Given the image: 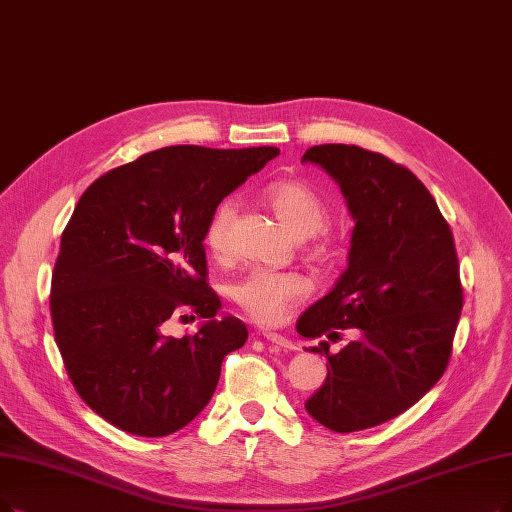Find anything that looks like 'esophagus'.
<instances>
[{"label": "esophagus", "mask_w": 512, "mask_h": 512, "mask_svg": "<svg viewBox=\"0 0 512 512\" xmlns=\"http://www.w3.org/2000/svg\"><path fill=\"white\" fill-rule=\"evenodd\" d=\"M262 336L267 338L271 344H275L277 349H281V351H298V342L292 340V338H285V336L275 334V332H262Z\"/></svg>", "instance_id": "34e87169"}]
</instances>
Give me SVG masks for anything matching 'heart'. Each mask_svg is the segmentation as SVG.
<instances>
[{
  "mask_svg": "<svg viewBox=\"0 0 512 512\" xmlns=\"http://www.w3.org/2000/svg\"><path fill=\"white\" fill-rule=\"evenodd\" d=\"M262 199L296 239H309L323 231L327 224L325 201L304 180H273L262 189ZM235 210V199H222L206 222L203 243L216 258L227 256L229 252V233ZM327 254H330V241H315L313 256L317 260H325ZM306 296H309V281L298 273L288 271L252 269L237 279L231 288V298L239 309L256 323L264 325L283 321L292 306Z\"/></svg>",
  "mask_w": 512,
  "mask_h": 512,
  "instance_id": "heart-1",
  "label": "heart"
}]
</instances>
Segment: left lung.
<instances>
[{"instance_id":"8db88e82","label":"left lung","mask_w":512,"mask_h":512,"mask_svg":"<svg viewBox=\"0 0 512 512\" xmlns=\"http://www.w3.org/2000/svg\"><path fill=\"white\" fill-rule=\"evenodd\" d=\"M302 161L338 182L355 218L349 267L296 325L323 338L311 351L327 357V378L304 407L330 431L355 433L403 414L443 376L462 311L456 243L433 195L388 157L319 145ZM340 329L360 338L330 356Z\"/></svg>"}]
</instances>
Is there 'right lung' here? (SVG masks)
Returning a JSON list of instances; mask_svg holds the SVG:
<instances>
[{
	"mask_svg": "<svg viewBox=\"0 0 512 512\" xmlns=\"http://www.w3.org/2000/svg\"><path fill=\"white\" fill-rule=\"evenodd\" d=\"M279 155L275 147H166L96 178L60 237L54 338L77 395L113 426L166 437L212 399L248 327L216 319L203 231L212 210ZM191 310L197 335L165 336ZM182 316V315H181Z\"/></svg>",
	"mask_w": 512,
	"mask_h": 512,
	"instance_id": "1",
	"label": "right lung"
}]
</instances>
